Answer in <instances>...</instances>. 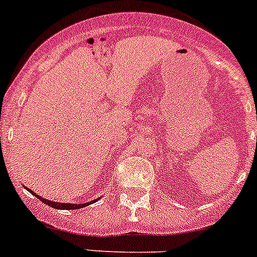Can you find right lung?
<instances>
[{
	"label": "right lung",
	"mask_w": 257,
	"mask_h": 257,
	"mask_svg": "<svg viewBox=\"0 0 257 257\" xmlns=\"http://www.w3.org/2000/svg\"><path fill=\"white\" fill-rule=\"evenodd\" d=\"M27 189L28 191H30V193H32V195H35L36 198L37 199H40L41 201H42V203H45L46 205H48V206H51V208H54V209H57V210H76V209H82V208H84V206H87V205H90V204H93V203H95V201L98 200H92V201H89V203H84V204H68V203H57V201H51V200H47V199H45V198H42V196H40V195H37V194H35L33 193L32 190H30V189L28 188H26Z\"/></svg>",
	"instance_id": "1"
}]
</instances>
